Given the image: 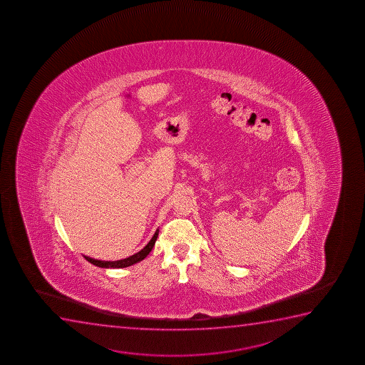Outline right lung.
<instances>
[{
	"label": "right lung",
	"instance_id": "add662e5",
	"mask_svg": "<svg viewBox=\"0 0 365 365\" xmlns=\"http://www.w3.org/2000/svg\"><path fill=\"white\" fill-rule=\"evenodd\" d=\"M158 236H159V230H156L150 242H149L140 252H138V253L134 254L132 257L122 259V260H117V262H103V260H96V259H93V257H86L88 262H91L93 265L99 266V267H106V269H108V267H113V269H116V267H127V266L133 265V264L142 262L144 257H148V254L150 253L151 249L154 248L155 242L158 240Z\"/></svg>",
	"mask_w": 365,
	"mask_h": 365
}]
</instances>
